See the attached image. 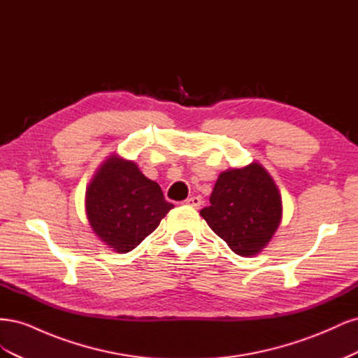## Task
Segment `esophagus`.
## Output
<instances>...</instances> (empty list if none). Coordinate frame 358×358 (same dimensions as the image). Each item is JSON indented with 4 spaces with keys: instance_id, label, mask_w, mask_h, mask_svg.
<instances>
[{
    "instance_id": "1",
    "label": "esophagus",
    "mask_w": 358,
    "mask_h": 358,
    "mask_svg": "<svg viewBox=\"0 0 358 358\" xmlns=\"http://www.w3.org/2000/svg\"><path fill=\"white\" fill-rule=\"evenodd\" d=\"M201 203H203V199H201L200 196H192V197H189V199L185 200V204L192 206V208H196V209L200 208Z\"/></svg>"
}]
</instances>
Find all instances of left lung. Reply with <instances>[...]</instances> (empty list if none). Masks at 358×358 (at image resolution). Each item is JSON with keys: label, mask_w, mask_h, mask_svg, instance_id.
<instances>
[{"label": "left lung", "mask_w": 358, "mask_h": 358, "mask_svg": "<svg viewBox=\"0 0 358 358\" xmlns=\"http://www.w3.org/2000/svg\"><path fill=\"white\" fill-rule=\"evenodd\" d=\"M200 215L234 254L257 255L278 230L282 199L268 171L251 162L221 173Z\"/></svg>", "instance_id": "8db88e82"}]
</instances>
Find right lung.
Instances as JSON below:
<instances>
[{
  "instance_id": "add662e5",
  "label": "right lung",
  "mask_w": 358,
  "mask_h": 358,
  "mask_svg": "<svg viewBox=\"0 0 358 358\" xmlns=\"http://www.w3.org/2000/svg\"><path fill=\"white\" fill-rule=\"evenodd\" d=\"M86 216L100 241L119 254L129 252L159 225L173 204L134 161L110 155L86 188Z\"/></svg>"
}]
</instances>
